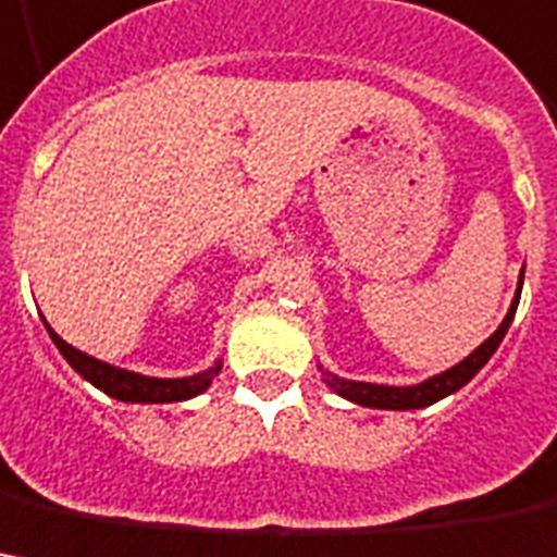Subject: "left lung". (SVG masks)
<instances>
[{
  "mask_svg": "<svg viewBox=\"0 0 557 557\" xmlns=\"http://www.w3.org/2000/svg\"><path fill=\"white\" fill-rule=\"evenodd\" d=\"M524 275V272H521ZM518 297H521V285H518V294H515V304L509 309V315L503 319V324L496 327L491 337L481 343L479 349L472 352L469 358H462L457 368H450V371H444V374L432 376L426 383H420V386H374V383H352V380H339V376H327V386L343 395V398H349V401H356V405H364V408H383V410H413V408H426V405H435L438 398L444 395H450V392H457L460 386H466L472 376L479 374L481 368L487 364V358L494 356L496 346L503 343L506 337V331H509V324L515 319V309H518Z\"/></svg>",
  "mask_w": 557,
  "mask_h": 557,
  "instance_id": "left-lung-1",
  "label": "left lung"
}]
</instances>
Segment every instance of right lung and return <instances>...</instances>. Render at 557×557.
I'll use <instances>...</instances> for the list:
<instances>
[{
    "mask_svg": "<svg viewBox=\"0 0 557 557\" xmlns=\"http://www.w3.org/2000/svg\"><path fill=\"white\" fill-rule=\"evenodd\" d=\"M51 339L58 343V349L63 358L76 368L78 374L85 376L88 383H95L97 389H103L107 395H113L119 401H144V405H168V401H183V398H193L211 386V380L220 374V361L214 368L201 371L196 376H183V380H156V376H140L113 368L107 361H97V358L85 356L73 349L66 339H61L51 327H48Z\"/></svg>",
    "mask_w": 557,
    "mask_h": 557,
    "instance_id": "add662e5",
    "label": "right lung"
}]
</instances>
